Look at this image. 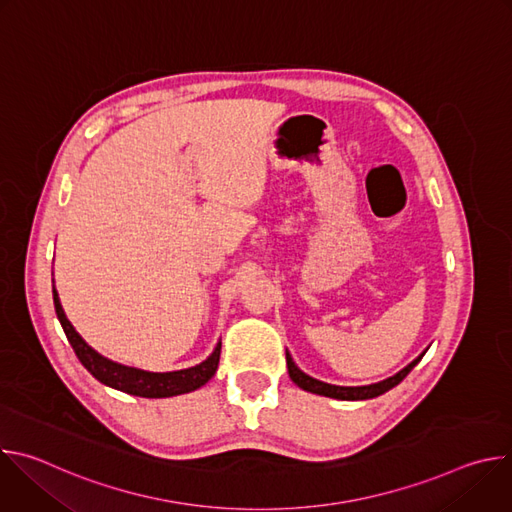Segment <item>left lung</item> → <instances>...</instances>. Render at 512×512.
I'll list each match as a JSON object with an SVG mask.
<instances>
[{
	"mask_svg": "<svg viewBox=\"0 0 512 512\" xmlns=\"http://www.w3.org/2000/svg\"><path fill=\"white\" fill-rule=\"evenodd\" d=\"M427 352V348L415 358L411 360L405 369H401L397 375L385 379V381H379V383H373V385H364V387H338V385H330V383H322L310 375H306L304 371L298 369V364L294 362V358H291V354L285 350V360H287V373H289V379L294 381L300 389L308 391V393H316V395H324V397H332V399H340V401H364V399H373V397H379L383 393H387L389 389L397 387L411 371L415 364L423 358V354Z\"/></svg>",
	"mask_w": 512,
	"mask_h": 512,
	"instance_id": "1",
	"label": "left lung"
}]
</instances>
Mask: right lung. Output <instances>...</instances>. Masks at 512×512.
Returning <instances> with one entry per match:
<instances>
[{
	"label": "right lung",
	"mask_w": 512,
	"mask_h": 512,
	"mask_svg": "<svg viewBox=\"0 0 512 512\" xmlns=\"http://www.w3.org/2000/svg\"><path fill=\"white\" fill-rule=\"evenodd\" d=\"M52 296H54V310L56 316L60 320V326L75 350V354L79 356V360L83 362V367L103 385L135 395V397H148V399H162V397H176V395H184V393H192L196 389H200L202 385H206L216 369H218V358H221V340L216 342L214 350L208 354L206 360L194 364L190 369H182V371H170V373H152V371H143V369H135V367H127V364L115 362L103 354H99L93 346H89L83 336L75 330L60 306V298L58 291L52 285Z\"/></svg>",
	"instance_id": "add662e5"
}]
</instances>
